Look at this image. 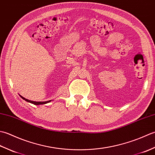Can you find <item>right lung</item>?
<instances>
[{
    "label": "right lung",
    "instance_id": "add662e5",
    "mask_svg": "<svg viewBox=\"0 0 155 155\" xmlns=\"http://www.w3.org/2000/svg\"><path fill=\"white\" fill-rule=\"evenodd\" d=\"M20 95V94H19ZM20 97H21L22 99H24L25 101H26L27 102H28V103H32V104H35V105H40V104H47V103H50V102H51L52 101V100H50V101H43V102H37V101H30V100H28V99H27V98H24L23 97H22V96H21V95H20Z\"/></svg>",
    "mask_w": 155,
    "mask_h": 155
}]
</instances>
